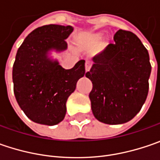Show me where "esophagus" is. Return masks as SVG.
<instances>
[{"label": "esophagus", "mask_w": 160, "mask_h": 160, "mask_svg": "<svg viewBox=\"0 0 160 160\" xmlns=\"http://www.w3.org/2000/svg\"><path fill=\"white\" fill-rule=\"evenodd\" d=\"M84 67H85V71H86V72L91 69V68H92V64H91V62H90L89 60H86V61H85V65H84Z\"/></svg>", "instance_id": "obj_1"}]
</instances>
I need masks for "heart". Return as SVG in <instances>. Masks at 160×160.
Instances as JSON below:
<instances>
[{"mask_svg":"<svg viewBox=\"0 0 160 160\" xmlns=\"http://www.w3.org/2000/svg\"><path fill=\"white\" fill-rule=\"evenodd\" d=\"M101 38H102V35L101 34H94V35L92 36V40L93 41V42H98Z\"/></svg>","mask_w":160,"mask_h":160,"instance_id":"b5f03b06","label":"heart"}]
</instances>
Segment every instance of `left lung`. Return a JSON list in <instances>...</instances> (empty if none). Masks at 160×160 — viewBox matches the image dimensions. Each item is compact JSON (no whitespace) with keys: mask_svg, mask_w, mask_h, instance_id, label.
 Wrapping results in <instances>:
<instances>
[{"mask_svg":"<svg viewBox=\"0 0 160 160\" xmlns=\"http://www.w3.org/2000/svg\"><path fill=\"white\" fill-rule=\"evenodd\" d=\"M114 41L92 58L93 65L85 74L92 83V113L108 125L126 123L141 110L151 71L149 52L133 33L119 29Z\"/></svg>","mask_w":160,"mask_h":160,"instance_id":"8db88e82","label":"left lung"}]
</instances>
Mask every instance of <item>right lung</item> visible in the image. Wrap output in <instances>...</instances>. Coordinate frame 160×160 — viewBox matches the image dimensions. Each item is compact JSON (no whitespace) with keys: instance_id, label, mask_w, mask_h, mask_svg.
I'll return each instance as SVG.
<instances>
[{"instance_id":"obj_1","label":"right lung","mask_w":160,"mask_h":160,"mask_svg":"<svg viewBox=\"0 0 160 160\" xmlns=\"http://www.w3.org/2000/svg\"><path fill=\"white\" fill-rule=\"evenodd\" d=\"M71 26L46 25L28 34L18 50L13 65L14 94L19 107L35 123L54 126L64 119L68 98L84 76V60L65 69L48 52L67 49Z\"/></svg>"}]
</instances>
